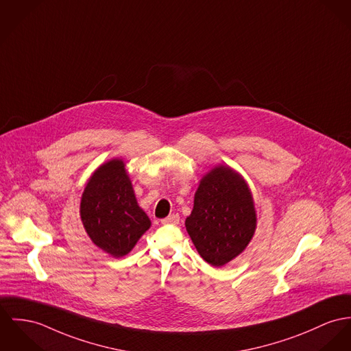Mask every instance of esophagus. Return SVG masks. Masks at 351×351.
Returning a JSON list of instances; mask_svg holds the SVG:
<instances>
[{"instance_id": "1", "label": "esophagus", "mask_w": 351, "mask_h": 351, "mask_svg": "<svg viewBox=\"0 0 351 351\" xmlns=\"http://www.w3.org/2000/svg\"><path fill=\"white\" fill-rule=\"evenodd\" d=\"M179 221H180V216L178 214H172V215L162 219V224H179Z\"/></svg>"}]
</instances>
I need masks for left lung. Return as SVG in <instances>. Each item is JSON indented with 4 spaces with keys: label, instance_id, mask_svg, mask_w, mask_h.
Here are the masks:
<instances>
[{
    "label": "left lung",
    "instance_id": "obj_1",
    "mask_svg": "<svg viewBox=\"0 0 351 351\" xmlns=\"http://www.w3.org/2000/svg\"><path fill=\"white\" fill-rule=\"evenodd\" d=\"M186 228L200 256L214 267L242 254L254 237L256 211L251 191L237 171L217 165L203 176Z\"/></svg>",
    "mask_w": 351,
    "mask_h": 351
}]
</instances>
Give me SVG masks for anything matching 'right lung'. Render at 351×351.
<instances>
[{
	"mask_svg": "<svg viewBox=\"0 0 351 351\" xmlns=\"http://www.w3.org/2000/svg\"><path fill=\"white\" fill-rule=\"evenodd\" d=\"M80 216L90 241L113 258L127 255L151 227L121 159L93 172L81 196Z\"/></svg>",
	"mask_w": 351,
	"mask_h": 351,
	"instance_id": "right-lung-1",
	"label": "right lung"
}]
</instances>
